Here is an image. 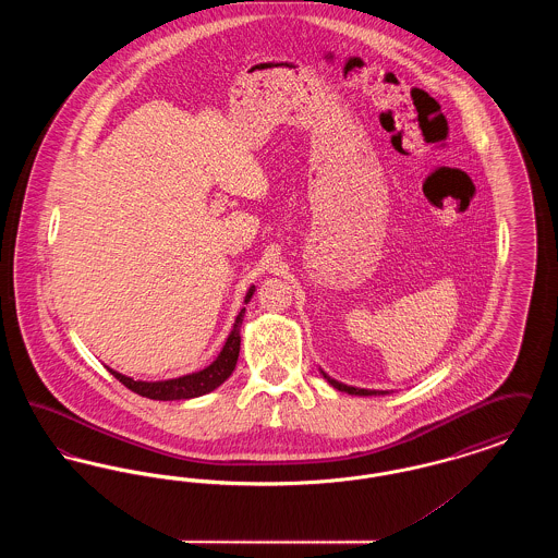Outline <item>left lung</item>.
<instances>
[{
  "mask_svg": "<svg viewBox=\"0 0 558 558\" xmlns=\"http://www.w3.org/2000/svg\"><path fill=\"white\" fill-rule=\"evenodd\" d=\"M319 372L337 391H343V393H349V396H387L389 393V391H376V389H357V387H351V385H345V383H339V380L330 378L324 371Z\"/></svg>",
  "mask_w": 558,
  "mask_h": 558,
  "instance_id": "obj_1",
  "label": "left lung"
}]
</instances>
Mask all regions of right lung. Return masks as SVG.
<instances>
[{"label": "right lung", "mask_w": 558, "mask_h": 558, "mask_svg": "<svg viewBox=\"0 0 558 558\" xmlns=\"http://www.w3.org/2000/svg\"><path fill=\"white\" fill-rule=\"evenodd\" d=\"M255 292V284L246 291L244 303L251 301ZM244 318V307L240 310L239 316L234 319V326L226 339V343L221 347V351L217 353V357L211 364L203 371L184 374L178 378H167V380H135L132 376H125L121 372L108 368V372L123 383L128 389H132L133 393L142 396V398L159 399V401H175V399H192L207 396L215 391L221 383H226L230 378V374L236 368L240 353V326Z\"/></svg>", "instance_id": "add662e5"}]
</instances>
